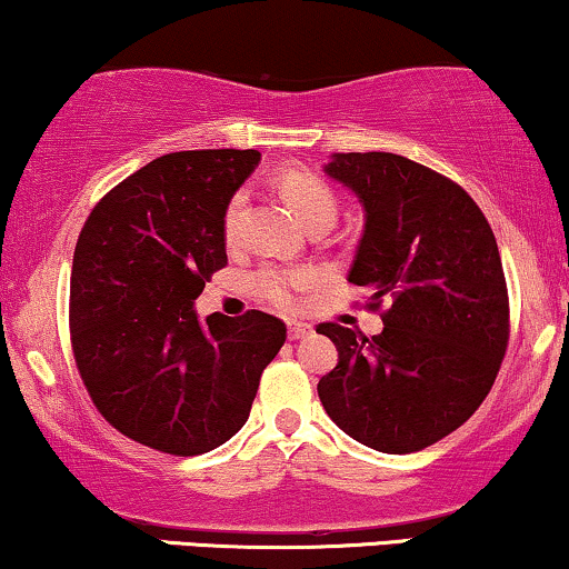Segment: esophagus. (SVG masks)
<instances>
[{
    "mask_svg": "<svg viewBox=\"0 0 569 569\" xmlns=\"http://www.w3.org/2000/svg\"><path fill=\"white\" fill-rule=\"evenodd\" d=\"M308 333H313V326H310V323H300V321L287 323V337H290L292 341L295 339H306Z\"/></svg>",
    "mask_w": 569,
    "mask_h": 569,
    "instance_id": "1",
    "label": "esophagus"
}]
</instances>
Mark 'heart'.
Listing matches in <instances>:
<instances>
[{"label":"heart","instance_id":"heart-1","mask_svg":"<svg viewBox=\"0 0 569 569\" xmlns=\"http://www.w3.org/2000/svg\"><path fill=\"white\" fill-rule=\"evenodd\" d=\"M277 186L282 197L290 201L300 220L310 230H329L339 214V199L321 176L310 173L306 168H282L277 173ZM248 193L243 189L232 191L222 209V238L228 246H236L243 236V212ZM321 274L310 267H263L253 274V290L269 306L290 310L298 302V292L313 287Z\"/></svg>","mask_w":569,"mask_h":569}]
</instances>
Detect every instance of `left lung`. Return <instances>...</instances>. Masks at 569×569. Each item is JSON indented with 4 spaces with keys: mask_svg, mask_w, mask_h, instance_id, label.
<instances>
[{
    "mask_svg": "<svg viewBox=\"0 0 569 569\" xmlns=\"http://www.w3.org/2000/svg\"><path fill=\"white\" fill-rule=\"evenodd\" d=\"M326 173L365 207L349 282L370 290L383 331L339 323L318 380L333 422L380 453H415L458 430L487 399L510 341V300L495 232L469 193L393 152H339Z\"/></svg>",
    "mask_w": 569,
    "mask_h": 569,
    "instance_id": "obj_1",
    "label": "left lung"
}]
</instances>
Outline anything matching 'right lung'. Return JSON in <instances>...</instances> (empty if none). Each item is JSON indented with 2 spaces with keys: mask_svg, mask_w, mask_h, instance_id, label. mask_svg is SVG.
Masks as SVG:
<instances>
[{
  "mask_svg": "<svg viewBox=\"0 0 569 569\" xmlns=\"http://www.w3.org/2000/svg\"><path fill=\"white\" fill-rule=\"evenodd\" d=\"M256 150L170 152L123 178L77 238L69 337L111 427L170 456L207 453L246 425L261 372L287 339L279 318L193 313L228 267L222 209Z\"/></svg>",
  "mask_w": 569,
  "mask_h": 569,
  "instance_id": "add662e5",
  "label": "right lung"
}]
</instances>
